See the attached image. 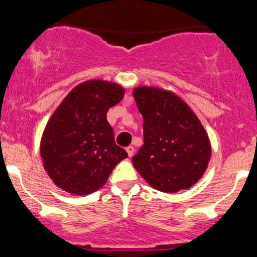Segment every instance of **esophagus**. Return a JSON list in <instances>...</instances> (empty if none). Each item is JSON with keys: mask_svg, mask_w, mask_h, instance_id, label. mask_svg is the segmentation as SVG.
I'll return each mask as SVG.
<instances>
[{"mask_svg": "<svg viewBox=\"0 0 257 257\" xmlns=\"http://www.w3.org/2000/svg\"><path fill=\"white\" fill-rule=\"evenodd\" d=\"M125 151H126V153H128V157H132L134 154V148L132 146H129V147H126L125 148Z\"/></svg>", "mask_w": 257, "mask_h": 257, "instance_id": "esophagus-1", "label": "esophagus"}]
</instances>
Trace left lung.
I'll list each match as a JSON object with an SVG mask.
<instances>
[{
  "label": "left lung",
  "mask_w": 257,
  "mask_h": 257,
  "mask_svg": "<svg viewBox=\"0 0 257 257\" xmlns=\"http://www.w3.org/2000/svg\"><path fill=\"white\" fill-rule=\"evenodd\" d=\"M133 96L143 115L144 136V144L132 159L137 172L166 193L197 183L211 158L210 139L197 115L164 89L138 86Z\"/></svg>",
  "instance_id": "8db88e82"
}]
</instances>
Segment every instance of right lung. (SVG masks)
Wrapping results in <instances>:
<instances>
[{"mask_svg": "<svg viewBox=\"0 0 257 257\" xmlns=\"http://www.w3.org/2000/svg\"><path fill=\"white\" fill-rule=\"evenodd\" d=\"M123 86L104 80L76 85L47 121L40 143L42 164L51 181L71 195L85 196L108 181L128 157L114 142L106 111L124 96Z\"/></svg>", "mask_w": 257, "mask_h": 257, "instance_id": "obj_1", "label": "right lung"}]
</instances>
